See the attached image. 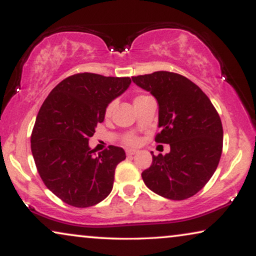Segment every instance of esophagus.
<instances>
[{"label": "esophagus", "instance_id": "obj_1", "mask_svg": "<svg viewBox=\"0 0 256 256\" xmlns=\"http://www.w3.org/2000/svg\"><path fill=\"white\" fill-rule=\"evenodd\" d=\"M126 154H127V156H132V155H135V154H138V150H136V149H127V150H126Z\"/></svg>", "mask_w": 256, "mask_h": 256}]
</instances>
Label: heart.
I'll use <instances>...</instances> for the list:
<instances>
[{"instance_id":"heart-1","label":"heart","mask_w":256,"mask_h":256,"mask_svg":"<svg viewBox=\"0 0 256 256\" xmlns=\"http://www.w3.org/2000/svg\"><path fill=\"white\" fill-rule=\"evenodd\" d=\"M144 98H146V96H136L134 98V104L140 102V101L144 99ZM114 108H115V101H112L110 104H108V106L106 107V112H104V114H106V116H110V115L112 114V112L114 110ZM124 143H126V144H128V146H135V144H138V136H135L134 134L128 135L127 138H124Z\"/></svg>"}]
</instances>
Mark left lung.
<instances>
[{
  "mask_svg": "<svg viewBox=\"0 0 256 256\" xmlns=\"http://www.w3.org/2000/svg\"><path fill=\"white\" fill-rule=\"evenodd\" d=\"M158 102L157 143L170 152L155 156L142 172L155 194L183 200L200 191L213 176L222 152V124L211 100L199 87L178 73L158 71L132 76Z\"/></svg>",
  "mask_w": 256,
  "mask_h": 256,
  "instance_id": "left-lung-1",
  "label": "left lung"
}]
</instances>
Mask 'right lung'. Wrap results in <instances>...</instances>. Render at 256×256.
<instances>
[{
    "label": "right lung",
    "instance_id": "right-lung-1",
    "mask_svg": "<svg viewBox=\"0 0 256 256\" xmlns=\"http://www.w3.org/2000/svg\"><path fill=\"white\" fill-rule=\"evenodd\" d=\"M129 76L78 73L58 84L42 104L31 134V152L45 186L74 208L96 205L110 194L124 150L110 146L94 156L88 140L108 104L130 85Z\"/></svg>",
    "mask_w": 256,
    "mask_h": 256
}]
</instances>
